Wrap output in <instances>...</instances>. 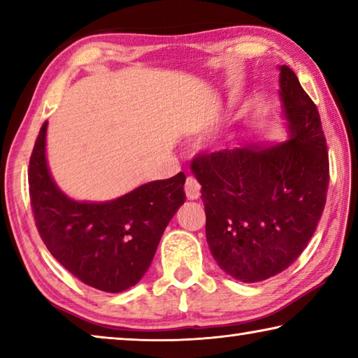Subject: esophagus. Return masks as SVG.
<instances>
[{"label": "esophagus", "instance_id": "34e87169", "mask_svg": "<svg viewBox=\"0 0 358 358\" xmlns=\"http://www.w3.org/2000/svg\"><path fill=\"white\" fill-rule=\"evenodd\" d=\"M185 192L189 201H196V199L201 197V183L194 177H187L185 183Z\"/></svg>", "mask_w": 358, "mask_h": 358}]
</instances>
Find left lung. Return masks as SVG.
I'll use <instances>...</instances> for the list:
<instances>
[{"mask_svg":"<svg viewBox=\"0 0 358 358\" xmlns=\"http://www.w3.org/2000/svg\"><path fill=\"white\" fill-rule=\"evenodd\" d=\"M287 142L202 153L191 171L202 185L207 241L217 265L259 282L292 265L311 240L329 189V151L317 107L281 66Z\"/></svg>","mask_w":358,"mask_h":358,"instance_id":"1","label":"left lung"}]
</instances>
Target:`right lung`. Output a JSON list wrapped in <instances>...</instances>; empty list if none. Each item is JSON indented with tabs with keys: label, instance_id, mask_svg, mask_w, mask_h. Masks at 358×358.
I'll use <instances>...</instances> for the list:
<instances>
[{
	"label": "right lung",
	"instance_id": "obj_1",
	"mask_svg": "<svg viewBox=\"0 0 358 358\" xmlns=\"http://www.w3.org/2000/svg\"><path fill=\"white\" fill-rule=\"evenodd\" d=\"M47 121L28 167L29 201L47 250L69 273L117 294L142 280L169 221L185 203L186 177L138 186L112 202H76L58 189L45 161Z\"/></svg>",
	"mask_w": 358,
	"mask_h": 358
}]
</instances>
